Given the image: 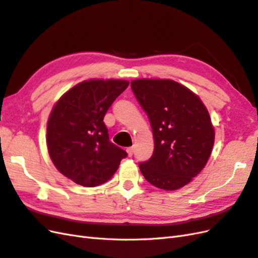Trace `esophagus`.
Returning <instances> with one entry per match:
<instances>
[{
  "label": "esophagus",
  "instance_id": "obj_1",
  "mask_svg": "<svg viewBox=\"0 0 258 258\" xmlns=\"http://www.w3.org/2000/svg\"><path fill=\"white\" fill-rule=\"evenodd\" d=\"M126 151H127V155L131 157V156H133V154H134V148L130 147V148L126 149Z\"/></svg>",
  "mask_w": 258,
  "mask_h": 258
}]
</instances>
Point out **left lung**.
Returning a JSON list of instances; mask_svg holds the SVG:
<instances>
[{
  "instance_id": "left-lung-1",
  "label": "left lung",
  "mask_w": 258,
  "mask_h": 258,
  "mask_svg": "<svg viewBox=\"0 0 258 258\" xmlns=\"http://www.w3.org/2000/svg\"><path fill=\"white\" fill-rule=\"evenodd\" d=\"M146 111L155 140L154 155L140 163L150 184L164 190L186 185L206 166L215 128L201 98L172 79L141 78L131 82Z\"/></svg>"
}]
</instances>
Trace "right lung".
<instances>
[{
  "mask_svg": "<svg viewBox=\"0 0 258 258\" xmlns=\"http://www.w3.org/2000/svg\"><path fill=\"white\" fill-rule=\"evenodd\" d=\"M123 79H88L55 102L48 118L47 146L55 168L78 185L94 187L109 181L127 156L109 141L103 117L127 88Z\"/></svg>",
  "mask_w": 258,
  "mask_h": 258,
  "instance_id": "obj_1",
  "label": "right lung"
}]
</instances>
